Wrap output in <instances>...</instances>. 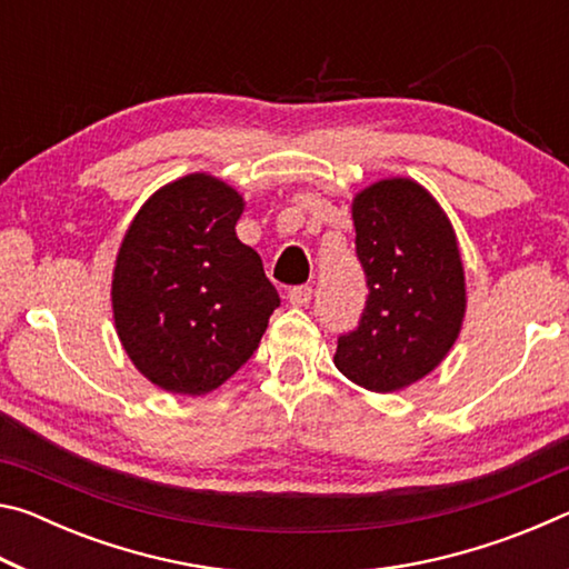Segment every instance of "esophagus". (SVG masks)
I'll use <instances>...</instances> for the list:
<instances>
[{
  "label": "esophagus",
  "instance_id": "obj_1",
  "mask_svg": "<svg viewBox=\"0 0 569 569\" xmlns=\"http://www.w3.org/2000/svg\"><path fill=\"white\" fill-rule=\"evenodd\" d=\"M311 296H313L311 286H293L291 291H288V301H291V306L301 308V306L311 303Z\"/></svg>",
  "mask_w": 569,
  "mask_h": 569
}]
</instances>
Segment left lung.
Wrapping results in <instances>:
<instances>
[{"mask_svg":"<svg viewBox=\"0 0 569 569\" xmlns=\"http://www.w3.org/2000/svg\"><path fill=\"white\" fill-rule=\"evenodd\" d=\"M356 256L369 298L359 329L339 339L333 363L359 387H411L447 359L467 311L457 233L431 192L387 178L351 203Z\"/></svg>","mask_w":569,"mask_h":569,"instance_id":"obj_1","label":"left lung"}]
</instances>
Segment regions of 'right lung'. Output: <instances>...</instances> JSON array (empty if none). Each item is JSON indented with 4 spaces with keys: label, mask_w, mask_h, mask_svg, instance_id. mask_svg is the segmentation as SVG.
Here are the masks:
<instances>
[{
    "label": "right lung",
    "mask_w": 569,
    "mask_h": 569,
    "mask_svg": "<svg viewBox=\"0 0 569 569\" xmlns=\"http://www.w3.org/2000/svg\"><path fill=\"white\" fill-rule=\"evenodd\" d=\"M243 196L190 172L142 203L112 271V316L142 377L203 397L243 366L281 306L261 256L240 243Z\"/></svg>",
    "instance_id": "add662e5"
}]
</instances>
